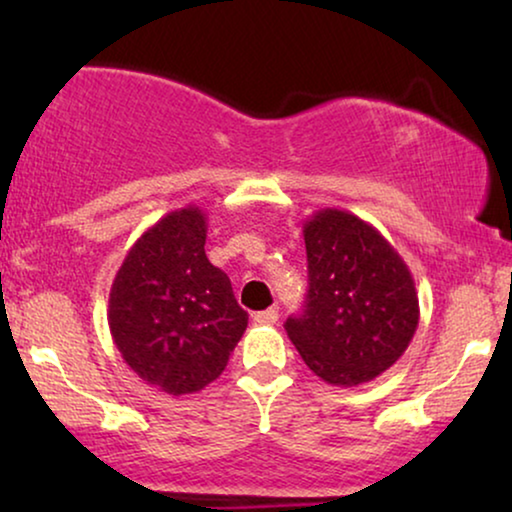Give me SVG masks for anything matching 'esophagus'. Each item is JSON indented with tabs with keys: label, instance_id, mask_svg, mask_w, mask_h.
I'll use <instances>...</instances> for the list:
<instances>
[{
	"label": "esophagus",
	"instance_id": "34e87169",
	"mask_svg": "<svg viewBox=\"0 0 512 512\" xmlns=\"http://www.w3.org/2000/svg\"><path fill=\"white\" fill-rule=\"evenodd\" d=\"M277 319H279V312L275 310V307H270V310H263V312H256L254 314L256 324H263V326L277 324Z\"/></svg>",
	"mask_w": 512,
	"mask_h": 512
}]
</instances>
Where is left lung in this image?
I'll return each mask as SVG.
<instances>
[{
  "instance_id": "left-lung-1",
  "label": "left lung",
  "mask_w": 512,
  "mask_h": 512,
  "mask_svg": "<svg viewBox=\"0 0 512 512\" xmlns=\"http://www.w3.org/2000/svg\"><path fill=\"white\" fill-rule=\"evenodd\" d=\"M303 235L310 289L303 314L286 319V333L324 382L375 380L417 331L415 279L380 230L342 209H319Z\"/></svg>"
}]
</instances>
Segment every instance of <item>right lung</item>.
Returning a JSON list of instances; mask_svg holds the SVG:
<instances>
[{"label":"right lung","instance_id":"obj_1","mask_svg":"<svg viewBox=\"0 0 512 512\" xmlns=\"http://www.w3.org/2000/svg\"><path fill=\"white\" fill-rule=\"evenodd\" d=\"M207 214L188 205L132 244L109 291V331L123 361L170 396L223 373L249 314L205 254Z\"/></svg>","mask_w":512,"mask_h":512}]
</instances>
